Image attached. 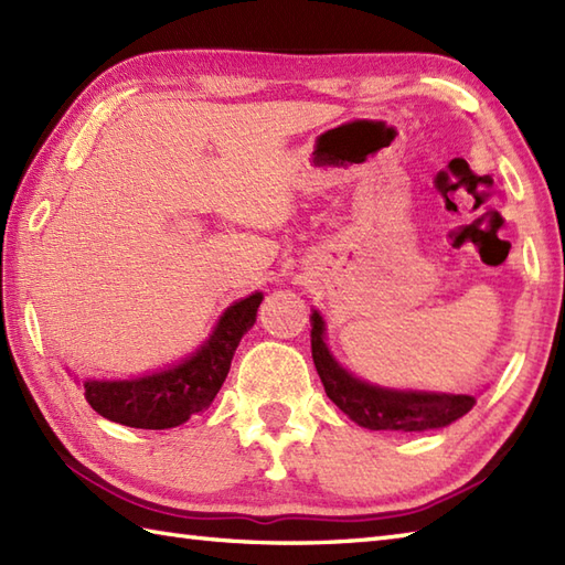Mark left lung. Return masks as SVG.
<instances>
[{"label": "left lung", "instance_id": "obj_1", "mask_svg": "<svg viewBox=\"0 0 565 565\" xmlns=\"http://www.w3.org/2000/svg\"><path fill=\"white\" fill-rule=\"evenodd\" d=\"M310 350L328 398L359 427L388 431H425L447 427L476 405V395L401 391L356 379L332 356L326 342V320L310 313Z\"/></svg>", "mask_w": 565, "mask_h": 565}]
</instances>
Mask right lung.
<instances>
[{
	"instance_id": "add662e5",
	"label": "right lung",
	"mask_w": 565,
	"mask_h": 565,
	"mask_svg": "<svg viewBox=\"0 0 565 565\" xmlns=\"http://www.w3.org/2000/svg\"><path fill=\"white\" fill-rule=\"evenodd\" d=\"M262 294L239 298L215 322L209 340L182 362L138 379L84 381V398L102 417L138 429L184 425L213 403L243 334L255 326Z\"/></svg>"
}]
</instances>
